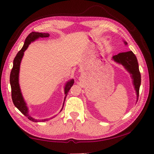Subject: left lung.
<instances>
[{"instance_id":"left-lung-1","label":"left lung","mask_w":154,"mask_h":154,"mask_svg":"<svg viewBox=\"0 0 154 154\" xmlns=\"http://www.w3.org/2000/svg\"><path fill=\"white\" fill-rule=\"evenodd\" d=\"M124 43L126 45H128L126 41H124ZM112 60L117 63L122 64L125 68V69L130 74V76L132 79V84H133L134 90L136 91L138 100L141 78H140L139 64H138L136 56L132 51H130L119 53L118 55L113 56Z\"/></svg>"}]
</instances>
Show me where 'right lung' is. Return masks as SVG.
I'll list each match as a JSON object with an SVG mask.
<instances>
[{"label":"right lung","instance_id":"add662e5","mask_svg":"<svg viewBox=\"0 0 154 154\" xmlns=\"http://www.w3.org/2000/svg\"><path fill=\"white\" fill-rule=\"evenodd\" d=\"M49 34L48 33H43V32H32L28 35L25 40V42L24 45H23L22 48L21 50L17 54L16 56L15 57L14 60V65H13L12 70L11 71V74H10V84H11V97L12 100L14 103V105L19 109V111H21V113L24 114L26 117H27L28 119L30 121L35 122H46L48 121L49 119H52L54 117L50 118H47L44 119H37L33 118L31 117L29 114V110L26 105V103L25 102L24 98H23L22 92H21V89L20 87L19 83V74H20V64L21 61H22L23 56H24V51L26 50L28 48L31 42H33L35 40L38 39V38H45L49 37ZM74 83V79H72L67 82L66 85L64 87V100L63 103V105L61 110L60 112H61L62 109H63L65 99H66V96L68 94V92H69V90L72 86Z\"/></svg>","mask_w":154,"mask_h":154}]
</instances>
